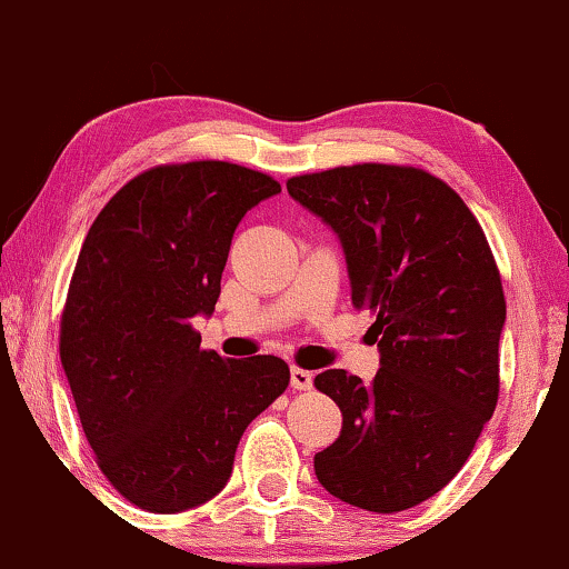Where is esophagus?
Instances as JSON below:
<instances>
[{
  "instance_id": "obj_1",
  "label": "esophagus",
  "mask_w": 569,
  "mask_h": 569,
  "mask_svg": "<svg viewBox=\"0 0 569 569\" xmlns=\"http://www.w3.org/2000/svg\"><path fill=\"white\" fill-rule=\"evenodd\" d=\"M311 383H315V376L309 371H303V368H291V387L296 391H309Z\"/></svg>"
}]
</instances>
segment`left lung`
<instances>
[{"label":"left lung","instance_id":"8db88e82","mask_svg":"<svg viewBox=\"0 0 569 569\" xmlns=\"http://www.w3.org/2000/svg\"><path fill=\"white\" fill-rule=\"evenodd\" d=\"M286 188L340 237L350 299L376 317L381 353L371 383L317 373L342 412L317 479L348 506L407 510L459 475L498 405L500 270L459 193L418 167H335Z\"/></svg>","mask_w":569,"mask_h":569}]
</instances>
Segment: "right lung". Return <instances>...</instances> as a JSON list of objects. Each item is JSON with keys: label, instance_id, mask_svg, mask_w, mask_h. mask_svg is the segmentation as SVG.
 Instances as JSON below:
<instances>
[{"label": "right lung", "instance_id": "1", "mask_svg": "<svg viewBox=\"0 0 569 569\" xmlns=\"http://www.w3.org/2000/svg\"><path fill=\"white\" fill-rule=\"evenodd\" d=\"M281 193L231 162L159 164L87 231L59 353L82 430L110 485L149 513L223 490L247 426L288 387L286 361L221 358L190 319L211 315L242 216Z\"/></svg>", "mask_w": 569, "mask_h": 569}]
</instances>
